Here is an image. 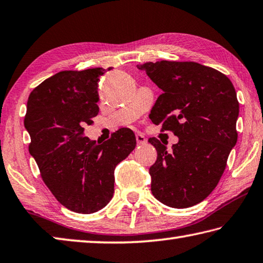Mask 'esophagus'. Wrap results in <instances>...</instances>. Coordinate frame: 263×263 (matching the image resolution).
I'll return each mask as SVG.
<instances>
[{
    "mask_svg": "<svg viewBox=\"0 0 263 263\" xmlns=\"http://www.w3.org/2000/svg\"><path fill=\"white\" fill-rule=\"evenodd\" d=\"M136 139H137V144L138 145H145L147 142V139L145 138L144 135H140V133H138L136 136Z\"/></svg>",
    "mask_w": 263,
    "mask_h": 263,
    "instance_id": "esophagus-1",
    "label": "esophagus"
}]
</instances>
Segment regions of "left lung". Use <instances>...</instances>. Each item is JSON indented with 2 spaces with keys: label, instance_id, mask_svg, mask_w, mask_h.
Wrapping results in <instances>:
<instances>
[{
  "label": "left lung",
  "instance_id": "obj_1",
  "mask_svg": "<svg viewBox=\"0 0 263 263\" xmlns=\"http://www.w3.org/2000/svg\"><path fill=\"white\" fill-rule=\"evenodd\" d=\"M137 68L163 92L152 122L179 139L169 152L156 138L148 139L157 152L149 168L152 193L165 206H194L216 187L236 146V89L226 74L195 62H148Z\"/></svg>",
  "mask_w": 263,
  "mask_h": 263
}]
</instances>
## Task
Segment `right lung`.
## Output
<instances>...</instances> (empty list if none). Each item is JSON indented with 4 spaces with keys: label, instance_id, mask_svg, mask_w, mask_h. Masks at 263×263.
Masks as SVG:
<instances>
[{
    "label": "right lung",
    "instance_id": "add662e5",
    "mask_svg": "<svg viewBox=\"0 0 263 263\" xmlns=\"http://www.w3.org/2000/svg\"><path fill=\"white\" fill-rule=\"evenodd\" d=\"M104 72L102 68L61 71L33 89L27 100L30 154L54 197L80 214L107 206L116 165L137 145L130 128L112 133L103 144L84 136L85 126L99 112L98 85Z\"/></svg>",
    "mask_w": 263,
    "mask_h": 263
}]
</instances>
